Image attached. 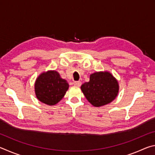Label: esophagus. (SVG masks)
I'll return each mask as SVG.
<instances>
[{
    "label": "esophagus",
    "instance_id": "esophagus-1",
    "mask_svg": "<svg viewBox=\"0 0 155 155\" xmlns=\"http://www.w3.org/2000/svg\"><path fill=\"white\" fill-rule=\"evenodd\" d=\"M73 84L76 86H78V87H79V86L81 85V81H74V82L73 83Z\"/></svg>",
    "mask_w": 155,
    "mask_h": 155
}]
</instances>
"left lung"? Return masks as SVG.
Returning a JSON list of instances; mask_svg holds the SVG:
<instances>
[{
	"label": "left lung",
	"mask_w": 155,
	"mask_h": 155,
	"mask_svg": "<svg viewBox=\"0 0 155 155\" xmlns=\"http://www.w3.org/2000/svg\"><path fill=\"white\" fill-rule=\"evenodd\" d=\"M81 90L87 101L95 107H101L114 101L118 93L116 79L107 72H95L89 82L81 85Z\"/></svg>",
	"instance_id": "left-lung-1"
}]
</instances>
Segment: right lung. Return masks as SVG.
<instances>
[{
	"label": "right lung",
	"instance_id": "obj_1",
	"mask_svg": "<svg viewBox=\"0 0 155 155\" xmlns=\"http://www.w3.org/2000/svg\"><path fill=\"white\" fill-rule=\"evenodd\" d=\"M68 87L67 81L60 77L56 71L43 73L37 78L35 83L37 98L48 105H54L61 101Z\"/></svg>",
	"mask_w": 155,
	"mask_h": 155
}]
</instances>
